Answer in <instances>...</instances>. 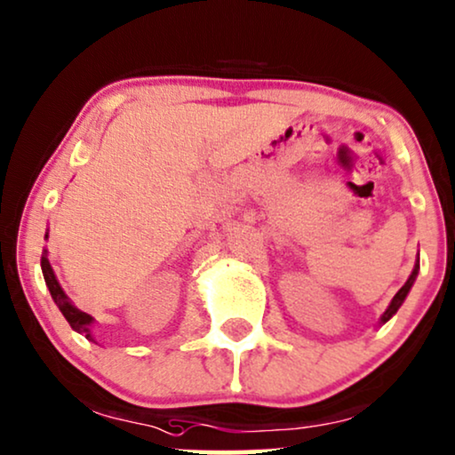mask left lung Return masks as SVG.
<instances>
[{"label":"left lung","instance_id":"obj_1","mask_svg":"<svg viewBox=\"0 0 455 455\" xmlns=\"http://www.w3.org/2000/svg\"><path fill=\"white\" fill-rule=\"evenodd\" d=\"M418 269H420V263H416L414 265V271H411V275L408 278V282H405L403 286L399 288V292L395 294L393 297V300H391V305L387 307V311L385 314H382V317H380V323H387L388 320H391V317L397 314V309L401 305H403V300H405V297H408V292H410V288L414 286V282H416V275H418Z\"/></svg>","mask_w":455,"mask_h":455}]
</instances>
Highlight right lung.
Listing matches in <instances>:
<instances>
[{
	"label": "right lung",
	"instance_id": "obj_1",
	"mask_svg": "<svg viewBox=\"0 0 455 455\" xmlns=\"http://www.w3.org/2000/svg\"><path fill=\"white\" fill-rule=\"evenodd\" d=\"M47 238V234H45ZM41 271H44V278H45V284L50 288V294L52 299H54V303L58 305V309L62 311V315L67 317V322L70 323V328L75 330V332L79 334H85V339L93 340L92 336V323H93V317L90 314H85V311L76 309L73 305V300L67 297V292L62 291V286L58 284L56 275H54V269H52L50 261H47V251H44V255H41Z\"/></svg>",
	"mask_w": 455,
	"mask_h": 455
}]
</instances>
